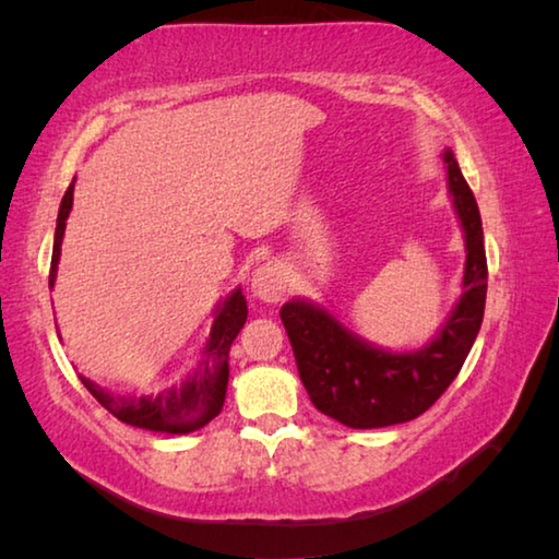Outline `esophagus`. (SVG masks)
Returning a JSON list of instances; mask_svg holds the SVG:
<instances>
[{
    "mask_svg": "<svg viewBox=\"0 0 559 559\" xmlns=\"http://www.w3.org/2000/svg\"><path fill=\"white\" fill-rule=\"evenodd\" d=\"M288 290V273L278 261H266L253 271L251 293L263 302H278Z\"/></svg>",
    "mask_w": 559,
    "mask_h": 559,
    "instance_id": "obj_1",
    "label": "esophagus"
}]
</instances>
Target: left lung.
Returning a JSON list of instances; mask_svg holds the SVG:
<instances>
[{
  "instance_id": "1",
  "label": "left lung",
  "mask_w": 559,
  "mask_h": 559,
  "mask_svg": "<svg viewBox=\"0 0 559 559\" xmlns=\"http://www.w3.org/2000/svg\"><path fill=\"white\" fill-rule=\"evenodd\" d=\"M443 165L466 241V266L461 298L429 345L392 353L359 337L313 300L293 298L281 308L310 402L349 429L392 427L427 412L456 380L484 323L488 263L480 212L451 150L443 153Z\"/></svg>"
}]
</instances>
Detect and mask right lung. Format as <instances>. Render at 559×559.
<instances>
[{
  "mask_svg": "<svg viewBox=\"0 0 559 559\" xmlns=\"http://www.w3.org/2000/svg\"><path fill=\"white\" fill-rule=\"evenodd\" d=\"M73 206V185L66 189L59 219H56L53 234V253H51V273L49 288L56 283V271H59L61 259V241L66 231V219H69ZM249 308L241 288H234L229 296L219 300L214 308V323L210 330V340L202 349V359L197 370L187 377L179 386H169L159 394L143 396H120L100 384L81 377L86 390L116 416V419L130 424V427L159 431V433H189L210 424L216 414L222 412L226 400V384H229V349L246 323Z\"/></svg>",
  "mask_w": 559,
  "mask_h": 559,
  "instance_id": "right-lung-1",
  "label": "right lung"
}]
</instances>
